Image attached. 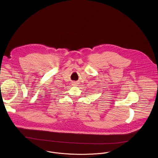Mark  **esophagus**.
I'll use <instances>...</instances> for the list:
<instances>
[{"label": "esophagus", "mask_w": 158, "mask_h": 158, "mask_svg": "<svg viewBox=\"0 0 158 158\" xmlns=\"http://www.w3.org/2000/svg\"><path fill=\"white\" fill-rule=\"evenodd\" d=\"M72 84H73V85L76 86V85H77V82H73V83H72Z\"/></svg>", "instance_id": "34e87169"}]
</instances>
